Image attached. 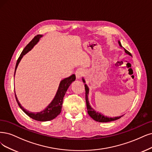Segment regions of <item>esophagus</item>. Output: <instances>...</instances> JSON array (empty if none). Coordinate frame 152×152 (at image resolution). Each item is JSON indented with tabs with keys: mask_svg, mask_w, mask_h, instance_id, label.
Instances as JSON below:
<instances>
[{
	"mask_svg": "<svg viewBox=\"0 0 152 152\" xmlns=\"http://www.w3.org/2000/svg\"><path fill=\"white\" fill-rule=\"evenodd\" d=\"M76 76L77 80H80V78L83 76V74H84V70L82 68H79L77 69L76 71Z\"/></svg>",
	"mask_w": 152,
	"mask_h": 152,
	"instance_id": "obj_1",
	"label": "esophagus"
}]
</instances>
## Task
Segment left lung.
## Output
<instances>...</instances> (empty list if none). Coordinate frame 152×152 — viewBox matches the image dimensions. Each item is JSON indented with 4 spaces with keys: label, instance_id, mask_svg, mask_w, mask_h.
I'll use <instances>...</instances> for the list:
<instances>
[{
    "label": "left lung",
    "instance_id": "left-lung-1",
    "mask_svg": "<svg viewBox=\"0 0 152 152\" xmlns=\"http://www.w3.org/2000/svg\"><path fill=\"white\" fill-rule=\"evenodd\" d=\"M118 44L120 45V46L121 48H123L121 44V42L120 41H118ZM123 49H124V50L126 54L130 55L131 56L132 54L130 52H128V50L126 49H125L124 48H123ZM83 81L84 83H85V80L84 78L83 77ZM85 91H86V106H87V110H88V115L90 116L92 118L96 121H98V122H102V123H104V122H110V121H115V120H118L119 118H120L121 117H122L123 115H121V116H116V117H113V118H110L108 116H104L103 115V114H102L101 113H99V112L96 111L95 110H94L91 106L90 105V104H89V99H88V94H89V88L88 86V85H86V84H85Z\"/></svg>",
    "mask_w": 152,
    "mask_h": 152
}]
</instances>
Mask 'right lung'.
Masks as SVG:
<instances>
[{"label": "right lung", "instance_id": "obj_1", "mask_svg": "<svg viewBox=\"0 0 152 152\" xmlns=\"http://www.w3.org/2000/svg\"><path fill=\"white\" fill-rule=\"evenodd\" d=\"M42 37V35H37L32 39V40L28 44L26 48L22 50L21 53L19 58L17 61V63L15 65V72H14V76L15 73L17 69V67L18 66V64L19 62L20 61L22 57L27 53L31 50L33 47L35 46V45L39 42L40 38ZM76 80V76L75 75H72L68 77H66L65 79L61 80L59 84V86L58 88V89L56 93L54 99L47 106V107L45 108L43 111L41 112H37V113H33V112H30L29 111H27V110L24 109L20 103L19 102V100L16 96V94L15 93V99L17 102H18L19 107L21 108V110L23 111L24 113L29 116L31 118L39 121H50L54 119L58 115L60 114L61 109H62V104H63V98L64 95L68 89L69 86H70L72 82L75 81Z\"/></svg>", "mask_w": 152, "mask_h": 152}]
</instances>
